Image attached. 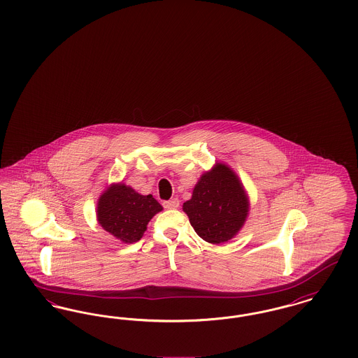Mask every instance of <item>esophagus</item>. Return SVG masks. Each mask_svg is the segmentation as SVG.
Returning <instances> with one entry per match:
<instances>
[{
  "label": "esophagus",
  "mask_w": 358,
  "mask_h": 358,
  "mask_svg": "<svg viewBox=\"0 0 358 358\" xmlns=\"http://www.w3.org/2000/svg\"><path fill=\"white\" fill-rule=\"evenodd\" d=\"M164 206L166 209H177L180 206V201L178 199H171L169 201H164Z\"/></svg>",
  "instance_id": "esophagus-1"
}]
</instances>
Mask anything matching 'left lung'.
I'll list each match as a JSON object with an SVG mask.
<instances>
[{
	"label": "left lung",
	"instance_id": "obj_1",
	"mask_svg": "<svg viewBox=\"0 0 358 358\" xmlns=\"http://www.w3.org/2000/svg\"><path fill=\"white\" fill-rule=\"evenodd\" d=\"M182 209L200 238L220 244L236 236L247 219L250 204L235 171L217 164L201 176Z\"/></svg>",
	"mask_w": 358,
	"mask_h": 358
}]
</instances>
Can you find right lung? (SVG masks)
<instances>
[{"instance_id":"right-lung-1","label":"right lung","mask_w":358,"mask_h":358,"mask_svg":"<svg viewBox=\"0 0 358 358\" xmlns=\"http://www.w3.org/2000/svg\"><path fill=\"white\" fill-rule=\"evenodd\" d=\"M162 210L152 194L142 196L131 187L113 184L98 201L96 217L103 229L123 243H136L143 236L154 215Z\"/></svg>"}]
</instances>
